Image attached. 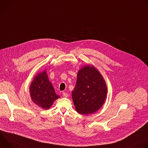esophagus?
I'll use <instances>...</instances> for the list:
<instances>
[{
    "label": "esophagus",
    "mask_w": 148,
    "mask_h": 148,
    "mask_svg": "<svg viewBox=\"0 0 148 148\" xmlns=\"http://www.w3.org/2000/svg\"><path fill=\"white\" fill-rule=\"evenodd\" d=\"M62 95H63V97H66V98L68 97V96H69L68 94H67V92H62Z\"/></svg>",
    "instance_id": "obj_1"
}]
</instances>
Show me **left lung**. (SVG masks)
I'll return each instance as SVG.
<instances>
[{
    "instance_id": "1",
    "label": "left lung",
    "mask_w": 148,
    "mask_h": 148,
    "mask_svg": "<svg viewBox=\"0 0 148 148\" xmlns=\"http://www.w3.org/2000/svg\"><path fill=\"white\" fill-rule=\"evenodd\" d=\"M107 94V84L94 66H86L78 72L72 98L76 111L81 114H91L103 104Z\"/></svg>"
}]
</instances>
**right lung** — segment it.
Masks as SVG:
<instances>
[{
  "label": "right lung",
  "instance_id": "right-lung-1",
  "mask_svg": "<svg viewBox=\"0 0 148 148\" xmlns=\"http://www.w3.org/2000/svg\"><path fill=\"white\" fill-rule=\"evenodd\" d=\"M29 90L32 100L43 109H49L54 101L60 98L56 94L46 70L34 77Z\"/></svg>",
  "mask_w": 148,
  "mask_h": 148
}]
</instances>
